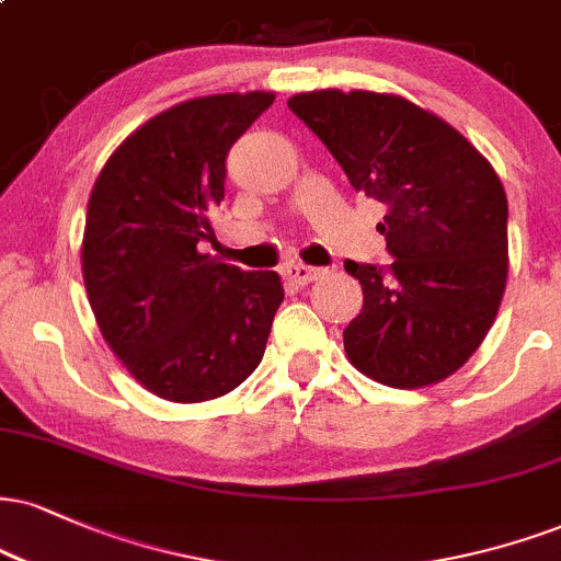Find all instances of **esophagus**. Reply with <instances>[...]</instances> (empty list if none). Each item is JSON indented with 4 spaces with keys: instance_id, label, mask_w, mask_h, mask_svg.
<instances>
[{
    "instance_id": "obj_1",
    "label": "esophagus",
    "mask_w": 561,
    "mask_h": 561,
    "mask_svg": "<svg viewBox=\"0 0 561 561\" xmlns=\"http://www.w3.org/2000/svg\"><path fill=\"white\" fill-rule=\"evenodd\" d=\"M285 274L293 282H298V285H310V282H313V279H319V276L323 274V268L306 266V263L293 261V263H287V266H285Z\"/></svg>"
}]
</instances>
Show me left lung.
Masks as SVG:
<instances>
[{
    "instance_id": "obj_1",
    "label": "left lung",
    "mask_w": 561,
    "mask_h": 561,
    "mask_svg": "<svg viewBox=\"0 0 561 561\" xmlns=\"http://www.w3.org/2000/svg\"><path fill=\"white\" fill-rule=\"evenodd\" d=\"M287 106L355 191L381 201L389 266L345 261L363 310L345 329L357 370L394 389L455 374L489 334L507 285V195L442 117L374 91H310Z\"/></svg>"
}]
</instances>
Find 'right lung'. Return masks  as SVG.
Segmentation results:
<instances>
[{"label": "right lung", "instance_id": "obj_1", "mask_svg": "<svg viewBox=\"0 0 561 561\" xmlns=\"http://www.w3.org/2000/svg\"><path fill=\"white\" fill-rule=\"evenodd\" d=\"M274 93L191 99L140 125L91 191L88 302L133 379L170 402H206L259 368L285 289L201 253L225 198L227 153Z\"/></svg>", "mask_w": 561, "mask_h": 561}]
</instances>
